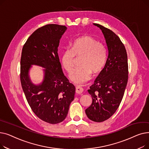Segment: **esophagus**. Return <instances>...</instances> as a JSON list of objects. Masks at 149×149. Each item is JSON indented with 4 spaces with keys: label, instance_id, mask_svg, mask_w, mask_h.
Returning a JSON list of instances; mask_svg holds the SVG:
<instances>
[{
    "label": "esophagus",
    "instance_id": "1",
    "mask_svg": "<svg viewBox=\"0 0 149 149\" xmlns=\"http://www.w3.org/2000/svg\"><path fill=\"white\" fill-rule=\"evenodd\" d=\"M75 92L77 93H81L83 92V89L80 86H76V89H75Z\"/></svg>",
    "mask_w": 149,
    "mask_h": 149
}]
</instances>
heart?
Wrapping results in <instances>:
<instances>
[{
  "label": "heart",
  "instance_id": "obj_1",
  "mask_svg": "<svg viewBox=\"0 0 149 149\" xmlns=\"http://www.w3.org/2000/svg\"><path fill=\"white\" fill-rule=\"evenodd\" d=\"M75 56H82L81 66L74 69L69 74L70 80L76 84H83L90 80L92 72L98 73L104 68L107 58L106 49L104 45L89 36L77 38L71 46L63 52L61 65L68 72L74 67Z\"/></svg>",
  "mask_w": 149,
  "mask_h": 149
}]
</instances>
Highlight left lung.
Listing matches in <instances>:
<instances>
[{"instance_id": "8db88e82", "label": "left lung", "mask_w": 149, "mask_h": 149, "mask_svg": "<svg viewBox=\"0 0 149 149\" xmlns=\"http://www.w3.org/2000/svg\"><path fill=\"white\" fill-rule=\"evenodd\" d=\"M100 28L107 46L105 66L88 90L92 103L85 110L88 118L95 122L109 119L118 108L128 81L127 55L119 37L112 31L93 23Z\"/></svg>"}]
</instances>
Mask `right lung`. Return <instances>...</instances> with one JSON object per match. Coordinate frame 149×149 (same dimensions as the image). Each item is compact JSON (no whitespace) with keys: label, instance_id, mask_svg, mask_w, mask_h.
Masks as SVG:
<instances>
[{"label":"right lung","instance_id":"1","mask_svg":"<svg viewBox=\"0 0 149 149\" xmlns=\"http://www.w3.org/2000/svg\"><path fill=\"white\" fill-rule=\"evenodd\" d=\"M66 29L56 24L38 28L23 45L20 59V81L28 103L37 117L52 124L66 118L75 92L74 84L63 72L57 52ZM32 65L45 68L43 81L39 85L29 78Z\"/></svg>","mask_w":149,"mask_h":149}]
</instances>
